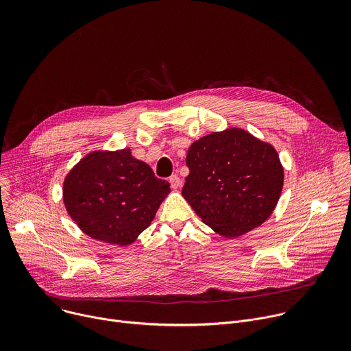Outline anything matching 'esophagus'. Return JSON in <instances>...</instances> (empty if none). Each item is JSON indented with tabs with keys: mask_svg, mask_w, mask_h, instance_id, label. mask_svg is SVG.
I'll return each mask as SVG.
<instances>
[{
	"mask_svg": "<svg viewBox=\"0 0 351 351\" xmlns=\"http://www.w3.org/2000/svg\"><path fill=\"white\" fill-rule=\"evenodd\" d=\"M169 183H171V187L176 190V189L180 187V183H182V182H180V178H179L178 175H172V176L169 178Z\"/></svg>",
	"mask_w": 351,
	"mask_h": 351,
	"instance_id": "esophagus-1",
	"label": "esophagus"
}]
</instances>
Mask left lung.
<instances>
[{
    "mask_svg": "<svg viewBox=\"0 0 351 351\" xmlns=\"http://www.w3.org/2000/svg\"><path fill=\"white\" fill-rule=\"evenodd\" d=\"M186 164L190 173L182 195L206 225L237 237L264 223L283 187L276 149L237 128L194 141Z\"/></svg>",
    "mask_w": 351,
    "mask_h": 351,
    "instance_id": "8db88e82",
    "label": "left lung"
}]
</instances>
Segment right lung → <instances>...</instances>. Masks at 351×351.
<instances>
[{"label":"right lung","instance_id":"add662e5","mask_svg":"<svg viewBox=\"0 0 351 351\" xmlns=\"http://www.w3.org/2000/svg\"><path fill=\"white\" fill-rule=\"evenodd\" d=\"M169 183L158 179L130 149L94 152L77 162L64 182V203L90 237L128 245L148 228Z\"/></svg>","mask_w":351,"mask_h":351}]
</instances>
